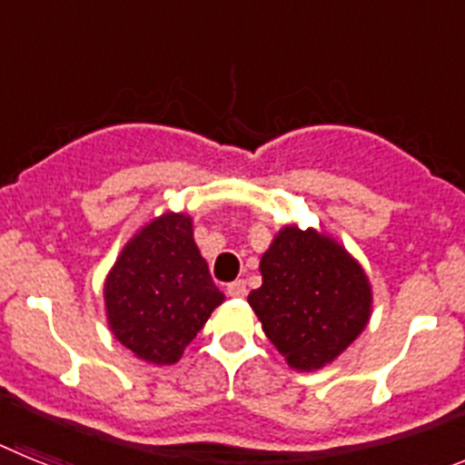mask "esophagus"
<instances>
[{
    "instance_id": "obj_1",
    "label": "esophagus",
    "mask_w": 465,
    "mask_h": 465,
    "mask_svg": "<svg viewBox=\"0 0 465 465\" xmlns=\"http://www.w3.org/2000/svg\"><path fill=\"white\" fill-rule=\"evenodd\" d=\"M228 295H232V298H244V295H246V282H244V279H237V282L228 283Z\"/></svg>"
}]
</instances>
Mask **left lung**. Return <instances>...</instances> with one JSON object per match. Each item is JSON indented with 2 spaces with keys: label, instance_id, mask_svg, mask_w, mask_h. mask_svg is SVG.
<instances>
[{
  "label": "left lung",
  "instance_id": "left-lung-1",
  "mask_svg": "<svg viewBox=\"0 0 465 465\" xmlns=\"http://www.w3.org/2000/svg\"><path fill=\"white\" fill-rule=\"evenodd\" d=\"M249 305L295 371L332 363L371 322V279L347 249L314 228L283 225L261 258Z\"/></svg>",
  "mask_w": 465,
  "mask_h": 465
}]
</instances>
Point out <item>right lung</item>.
<instances>
[{
	"label": "right lung",
	"mask_w": 465,
	"mask_h": 465,
	"mask_svg": "<svg viewBox=\"0 0 465 465\" xmlns=\"http://www.w3.org/2000/svg\"><path fill=\"white\" fill-rule=\"evenodd\" d=\"M223 293L193 240V219L167 212L123 246L104 282L106 322L137 359L172 365Z\"/></svg>",
	"instance_id": "add662e5"
}]
</instances>
